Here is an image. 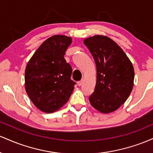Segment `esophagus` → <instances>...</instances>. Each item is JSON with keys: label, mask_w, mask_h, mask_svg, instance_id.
<instances>
[{"label": "esophagus", "mask_w": 153, "mask_h": 153, "mask_svg": "<svg viewBox=\"0 0 153 153\" xmlns=\"http://www.w3.org/2000/svg\"><path fill=\"white\" fill-rule=\"evenodd\" d=\"M83 82H84L83 80H80V81H79V82H78V84L79 86H81L82 84H83Z\"/></svg>", "instance_id": "obj_1"}]
</instances>
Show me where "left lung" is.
<instances>
[{
  "instance_id": "obj_1",
  "label": "left lung",
  "mask_w": 153,
  "mask_h": 153,
  "mask_svg": "<svg viewBox=\"0 0 153 153\" xmlns=\"http://www.w3.org/2000/svg\"><path fill=\"white\" fill-rule=\"evenodd\" d=\"M96 65L95 91L89 98L101 113L113 112L127 101L134 85V71L127 54L114 40L96 35L84 39Z\"/></svg>"
}]
</instances>
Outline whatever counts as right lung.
Masks as SVG:
<instances>
[{"mask_svg": "<svg viewBox=\"0 0 153 153\" xmlns=\"http://www.w3.org/2000/svg\"><path fill=\"white\" fill-rule=\"evenodd\" d=\"M71 43V37L54 35L40 45L26 65V92L34 106L45 113L62 108L74 90L72 68L64 58Z\"/></svg>", "mask_w": 153, "mask_h": 153, "instance_id": "1", "label": "right lung"}]
</instances>
